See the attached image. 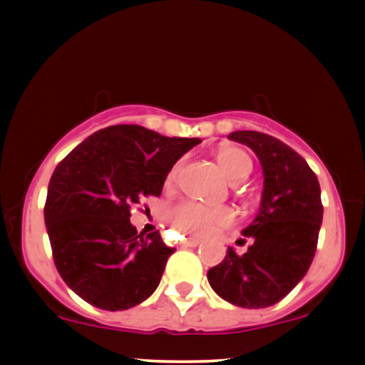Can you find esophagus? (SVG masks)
Returning a JSON list of instances; mask_svg holds the SVG:
<instances>
[{"label": "esophagus", "mask_w": 365, "mask_h": 365, "mask_svg": "<svg viewBox=\"0 0 365 365\" xmlns=\"http://www.w3.org/2000/svg\"><path fill=\"white\" fill-rule=\"evenodd\" d=\"M199 238H195V237H188V238H183L182 240V245L183 247H197L199 245Z\"/></svg>", "instance_id": "34e87169"}]
</instances>
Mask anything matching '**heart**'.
I'll return each instance as SVG.
<instances>
[{
    "mask_svg": "<svg viewBox=\"0 0 365 365\" xmlns=\"http://www.w3.org/2000/svg\"><path fill=\"white\" fill-rule=\"evenodd\" d=\"M216 161L230 182L237 183L249 177L252 171V159L240 148H223L216 153ZM180 165L170 170L166 183H173L178 177ZM168 217L178 232L187 235H212L228 228L235 221V212L228 206L209 207L195 200H180L170 207Z\"/></svg>",
    "mask_w": 365,
    "mask_h": 365,
    "instance_id": "obj_1",
    "label": "heart"
}]
</instances>
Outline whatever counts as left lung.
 <instances>
[{
	"mask_svg": "<svg viewBox=\"0 0 365 365\" xmlns=\"http://www.w3.org/2000/svg\"><path fill=\"white\" fill-rule=\"evenodd\" d=\"M230 140L249 145L264 171L261 209L244 230L252 238L245 254L230 247L207 271L209 284L226 302L245 309L278 304L304 278L316 254L322 223L316 173L290 145L254 130H238Z\"/></svg>",
	"mask_w": 365,
	"mask_h": 365,
	"instance_id": "obj_1",
	"label": "left lung"
}]
</instances>
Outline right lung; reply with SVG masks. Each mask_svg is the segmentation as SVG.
<instances>
[{
    "instance_id": "add662e5",
    "label": "right lung",
    "mask_w": 365,
    "mask_h": 365,
    "mask_svg": "<svg viewBox=\"0 0 365 365\" xmlns=\"http://www.w3.org/2000/svg\"><path fill=\"white\" fill-rule=\"evenodd\" d=\"M199 139L113 125L78 144L54 170L44 220L54 266L81 299L123 311L153 295L175 249L139 235L130 211L159 197L170 170Z\"/></svg>"
}]
</instances>
